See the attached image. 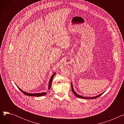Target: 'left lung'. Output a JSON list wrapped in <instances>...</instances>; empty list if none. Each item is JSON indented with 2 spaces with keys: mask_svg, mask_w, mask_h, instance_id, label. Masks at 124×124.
Returning <instances> with one entry per match:
<instances>
[{
  "mask_svg": "<svg viewBox=\"0 0 124 124\" xmlns=\"http://www.w3.org/2000/svg\"><path fill=\"white\" fill-rule=\"evenodd\" d=\"M71 88H72V92H73V93L75 94V95L76 97H79V98H80V99H96V98H97V97H99V96H101L102 94L103 93H101V94H99V95H98L95 96H93V97H84V96H81V95H79V94H78L75 92V90H74L73 87V85H72V82H71Z\"/></svg>",
  "mask_w": 124,
  "mask_h": 124,
  "instance_id": "obj_1",
  "label": "left lung"
}]
</instances>
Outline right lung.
Returning a JSON list of instances; mask_svg holds the SVG:
<instances>
[{
  "label": "right lung",
  "instance_id": "1",
  "mask_svg": "<svg viewBox=\"0 0 124 124\" xmlns=\"http://www.w3.org/2000/svg\"><path fill=\"white\" fill-rule=\"evenodd\" d=\"M56 73H54L53 75H52V76H51V77L50 78V80H49V85H48V89L49 90L50 89V87H51V84H52V80H53V79L54 78V75H55ZM17 87L18 88V89L20 90L21 92L22 93H23L24 94L27 95H28V96H37V97H40V96H44V95H45L46 94H47V93H27L25 92H24V91H23V90H22L20 88H19L17 85H16Z\"/></svg>",
  "mask_w": 124,
  "mask_h": 124
}]
</instances>
